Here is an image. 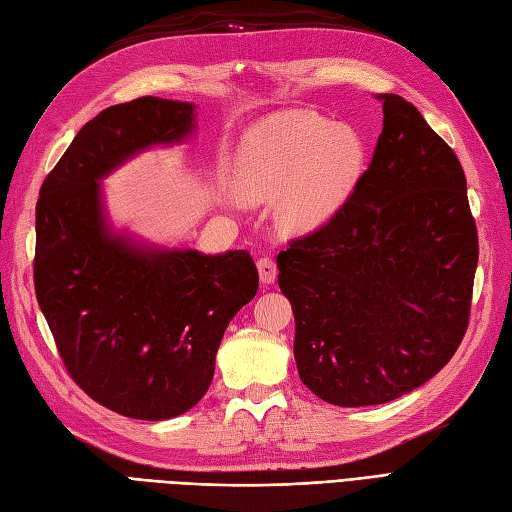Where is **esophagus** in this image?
Instances as JSON below:
<instances>
[{
    "label": "esophagus",
    "instance_id": "esophagus-1",
    "mask_svg": "<svg viewBox=\"0 0 512 512\" xmlns=\"http://www.w3.org/2000/svg\"><path fill=\"white\" fill-rule=\"evenodd\" d=\"M258 273H260V282H263V284H271V282H276V276H278L276 260H273L271 256H263V258H258Z\"/></svg>",
    "mask_w": 512,
    "mask_h": 512
}]
</instances>
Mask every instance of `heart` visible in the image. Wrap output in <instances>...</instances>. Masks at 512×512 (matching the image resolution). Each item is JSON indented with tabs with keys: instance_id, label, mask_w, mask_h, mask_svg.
I'll use <instances>...</instances> for the list:
<instances>
[{
	"instance_id": "1",
	"label": "heart",
	"mask_w": 512,
	"mask_h": 512,
	"mask_svg": "<svg viewBox=\"0 0 512 512\" xmlns=\"http://www.w3.org/2000/svg\"><path fill=\"white\" fill-rule=\"evenodd\" d=\"M365 136L313 110H286L245 134L239 184L247 197L282 193V226L304 232L339 210L365 171Z\"/></svg>"
}]
</instances>
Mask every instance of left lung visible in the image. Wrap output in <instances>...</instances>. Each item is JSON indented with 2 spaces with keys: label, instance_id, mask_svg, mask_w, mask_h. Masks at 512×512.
Masks as SVG:
<instances>
[{
  "label": "left lung",
  "instance_id": "8db88e82",
  "mask_svg": "<svg viewBox=\"0 0 512 512\" xmlns=\"http://www.w3.org/2000/svg\"><path fill=\"white\" fill-rule=\"evenodd\" d=\"M369 169L336 213L278 254L299 378L371 406L436 376L469 326L478 230L454 149L400 95H380Z\"/></svg>",
  "mask_w": 512,
  "mask_h": 512
}]
</instances>
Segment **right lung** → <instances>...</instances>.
<instances>
[{
	"mask_svg": "<svg viewBox=\"0 0 512 512\" xmlns=\"http://www.w3.org/2000/svg\"><path fill=\"white\" fill-rule=\"evenodd\" d=\"M193 104L139 97L99 112L43 180L34 291L62 365L119 415L171 419L213 382L228 323L258 291L245 249H145L110 234L99 180L156 143L193 130Z\"/></svg>",
	"mask_w": 512,
	"mask_h": 512,
	"instance_id": "obj_1",
	"label": "right lung"
}]
</instances>
